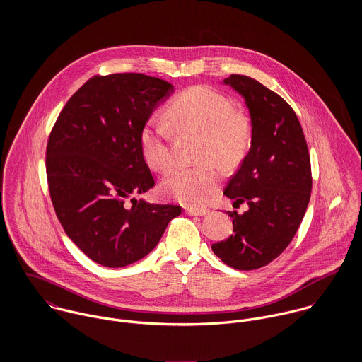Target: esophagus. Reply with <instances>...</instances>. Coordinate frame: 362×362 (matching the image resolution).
<instances>
[{
  "label": "esophagus",
  "instance_id": "esophagus-1",
  "mask_svg": "<svg viewBox=\"0 0 362 362\" xmlns=\"http://www.w3.org/2000/svg\"><path fill=\"white\" fill-rule=\"evenodd\" d=\"M209 209H206V207H201V209H187L185 210V213L188 214V216H199V217H202V216H206V214H209Z\"/></svg>",
  "mask_w": 362,
  "mask_h": 362
}]
</instances>
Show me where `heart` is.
I'll list each match as a JSON object with an SVG mask.
<instances>
[{
	"instance_id": "b5f03b06",
	"label": "heart",
	"mask_w": 362,
	"mask_h": 362,
	"mask_svg": "<svg viewBox=\"0 0 362 362\" xmlns=\"http://www.w3.org/2000/svg\"><path fill=\"white\" fill-rule=\"evenodd\" d=\"M168 122L180 131L202 132L201 160L209 162L195 167H178L161 184V191L188 206H202L214 194L218 170L210 160L223 165L237 164L247 151L250 128L235 112V107L224 95L206 88L194 86L177 96L167 108ZM141 152L151 168L165 173L173 165L171 132L158 117L145 121L139 132Z\"/></svg>"
}]
</instances>
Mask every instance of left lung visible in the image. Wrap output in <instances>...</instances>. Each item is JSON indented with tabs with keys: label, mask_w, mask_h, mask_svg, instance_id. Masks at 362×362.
I'll use <instances>...</instances> for the list:
<instances>
[{
	"label": "left lung",
	"mask_w": 362,
	"mask_h": 362,
	"mask_svg": "<svg viewBox=\"0 0 362 362\" xmlns=\"http://www.w3.org/2000/svg\"><path fill=\"white\" fill-rule=\"evenodd\" d=\"M223 85L245 102L251 146L224 195L244 214L228 211L233 231L211 251L230 267L259 269L277 258L296 235L310 204L312 177L308 146L294 110L258 81L230 75Z\"/></svg>",
	"instance_id": "1"
}]
</instances>
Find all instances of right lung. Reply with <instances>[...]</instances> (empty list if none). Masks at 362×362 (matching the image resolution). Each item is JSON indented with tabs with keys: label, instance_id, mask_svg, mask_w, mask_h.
Instances as JSON below:
<instances>
[{
	"label": "right lung",
	"instance_id": "add662e5",
	"mask_svg": "<svg viewBox=\"0 0 362 362\" xmlns=\"http://www.w3.org/2000/svg\"><path fill=\"white\" fill-rule=\"evenodd\" d=\"M174 86L144 74L88 81L65 104L47 145L52 205L92 260L122 267L149 255L181 206L136 199L155 185L139 132ZM130 204H127V199Z\"/></svg>",
	"mask_w": 362,
	"mask_h": 362
}]
</instances>
